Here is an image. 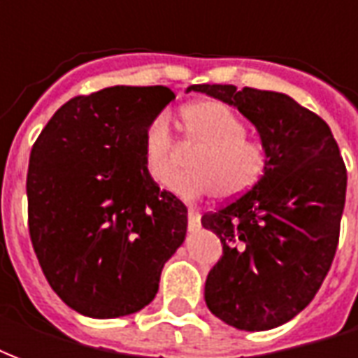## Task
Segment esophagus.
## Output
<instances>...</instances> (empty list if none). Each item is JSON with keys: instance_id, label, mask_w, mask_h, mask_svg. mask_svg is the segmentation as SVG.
I'll return each instance as SVG.
<instances>
[{"instance_id": "1", "label": "esophagus", "mask_w": 358, "mask_h": 358, "mask_svg": "<svg viewBox=\"0 0 358 358\" xmlns=\"http://www.w3.org/2000/svg\"><path fill=\"white\" fill-rule=\"evenodd\" d=\"M187 228L194 232V230H197L199 228V213L194 209L187 210Z\"/></svg>"}]
</instances>
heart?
I'll return each instance as SVG.
<instances>
[{
	"mask_svg": "<svg viewBox=\"0 0 358 358\" xmlns=\"http://www.w3.org/2000/svg\"><path fill=\"white\" fill-rule=\"evenodd\" d=\"M187 143L197 148L184 174L166 182V189L182 199H199L215 192L218 199L240 197L255 186L266 166L264 148L248 140V126L228 105L195 101L182 109ZM141 159L155 182L174 171V145L169 120L155 115L141 132Z\"/></svg>",
	"mask_w": 358,
	"mask_h": 358,
	"instance_id": "obj_1",
	"label": "heart"
}]
</instances>
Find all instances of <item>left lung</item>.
Returning a JSON list of instances; mask_svg holds the SVG:
<instances>
[{"label": "left lung", "instance_id": "obj_1", "mask_svg": "<svg viewBox=\"0 0 358 358\" xmlns=\"http://www.w3.org/2000/svg\"><path fill=\"white\" fill-rule=\"evenodd\" d=\"M255 126L263 176L201 224L222 243L205 303L228 326L264 331L301 313L331 266L345 207L347 171L330 126L293 97L266 90L195 84Z\"/></svg>", "mask_w": 358, "mask_h": 358}]
</instances>
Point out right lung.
Here are the masks:
<instances>
[{"label":"right lung","mask_w":358,"mask_h":358,"mask_svg":"<svg viewBox=\"0 0 358 358\" xmlns=\"http://www.w3.org/2000/svg\"><path fill=\"white\" fill-rule=\"evenodd\" d=\"M174 97L164 86L78 95L32 148L30 240L53 292L80 315L141 310L186 240V205L157 186L141 159L143 126Z\"/></svg>","instance_id":"add662e5"}]
</instances>
